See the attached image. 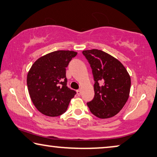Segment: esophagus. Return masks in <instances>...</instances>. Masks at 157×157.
<instances>
[{
	"label": "esophagus",
	"instance_id": "esophagus-1",
	"mask_svg": "<svg viewBox=\"0 0 157 157\" xmlns=\"http://www.w3.org/2000/svg\"><path fill=\"white\" fill-rule=\"evenodd\" d=\"M77 94H78V96H80V94H81V90H77Z\"/></svg>",
	"mask_w": 157,
	"mask_h": 157
}]
</instances>
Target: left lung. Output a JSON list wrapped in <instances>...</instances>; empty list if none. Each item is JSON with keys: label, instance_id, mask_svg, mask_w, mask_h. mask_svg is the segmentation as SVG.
I'll return each mask as SVG.
<instances>
[{"label": "left lung", "instance_id": "8db88e82", "mask_svg": "<svg viewBox=\"0 0 157 157\" xmlns=\"http://www.w3.org/2000/svg\"><path fill=\"white\" fill-rule=\"evenodd\" d=\"M82 54L90 65L94 80V97L86 104L98 118H111L123 109L129 97V74L118 60L104 51L92 49L83 51Z\"/></svg>", "mask_w": 157, "mask_h": 157}]
</instances>
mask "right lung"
Returning a JSON list of instances; mask_svg holds the SVG:
<instances>
[{
  "label": "right lung",
  "instance_id": "add662e5",
  "mask_svg": "<svg viewBox=\"0 0 157 157\" xmlns=\"http://www.w3.org/2000/svg\"><path fill=\"white\" fill-rule=\"evenodd\" d=\"M77 53L56 51L39 58L27 74L28 91L35 107L44 115L56 117L67 111L76 92L67 86L66 67Z\"/></svg>",
  "mask_w": 157,
  "mask_h": 157
}]
</instances>
